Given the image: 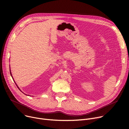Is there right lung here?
Here are the masks:
<instances>
[{
	"instance_id": "add662e5",
	"label": "right lung",
	"mask_w": 129,
	"mask_h": 129,
	"mask_svg": "<svg viewBox=\"0 0 129 129\" xmlns=\"http://www.w3.org/2000/svg\"><path fill=\"white\" fill-rule=\"evenodd\" d=\"M10 75H11V77H12V79H13V77H12V75H11V71H10ZM13 81H14V80H13ZM14 82H15V81H14ZM16 85H17V84H16ZM17 87H18V88H19V90H20V89H19V87H18V86H17ZM20 91H21V90H20Z\"/></svg>"
}]
</instances>
